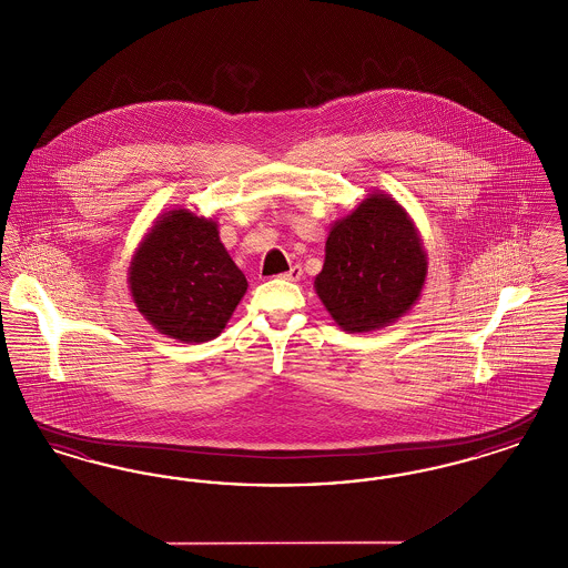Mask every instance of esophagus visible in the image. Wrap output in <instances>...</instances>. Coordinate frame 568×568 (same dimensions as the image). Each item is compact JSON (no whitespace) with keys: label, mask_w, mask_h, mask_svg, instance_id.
Instances as JSON below:
<instances>
[{"label":"esophagus","mask_w":568,"mask_h":568,"mask_svg":"<svg viewBox=\"0 0 568 568\" xmlns=\"http://www.w3.org/2000/svg\"><path fill=\"white\" fill-rule=\"evenodd\" d=\"M285 281H300L302 278V266H292L290 271L283 274Z\"/></svg>","instance_id":"1"}]
</instances>
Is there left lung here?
I'll return each instance as SVG.
<instances>
[{
  "instance_id": "1",
  "label": "left lung",
  "mask_w": 568,
  "mask_h": 568,
  "mask_svg": "<svg viewBox=\"0 0 568 568\" xmlns=\"http://www.w3.org/2000/svg\"><path fill=\"white\" fill-rule=\"evenodd\" d=\"M426 272L428 257L410 216L387 193H371L332 225L315 292L343 329L371 332L405 315Z\"/></svg>"
}]
</instances>
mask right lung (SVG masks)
<instances>
[{
    "label": "right lung",
    "instance_id": "right-lung-1",
    "mask_svg": "<svg viewBox=\"0 0 568 568\" xmlns=\"http://www.w3.org/2000/svg\"><path fill=\"white\" fill-rule=\"evenodd\" d=\"M130 292L144 320L181 343L213 341L246 292L213 219L185 209L158 216L130 264Z\"/></svg>",
    "mask_w": 568,
    "mask_h": 568
}]
</instances>
